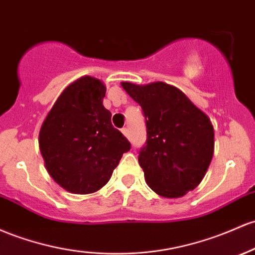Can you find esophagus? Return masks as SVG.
Segmentation results:
<instances>
[{"instance_id": "obj_1", "label": "esophagus", "mask_w": 255, "mask_h": 255, "mask_svg": "<svg viewBox=\"0 0 255 255\" xmlns=\"http://www.w3.org/2000/svg\"><path fill=\"white\" fill-rule=\"evenodd\" d=\"M122 133L126 138H129V130H128L127 128H122Z\"/></svg>"}]
</instances>
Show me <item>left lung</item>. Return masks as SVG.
<instances>
[{"mask_svg": "<svg viewBox=\"0 0 255 255\" xmlns=\"http://www.w3.org/2000/svg\"><path fill=\"white\" fill-rule=\"evenodd\" d=\"M121 85L145 116L147 138L138 159L147 185L167 198L194 190L213 157L214 129L209 117L174 86Z\"/></svg>", "mask_w": 255, "mask_h": 255, "instance_id": "1", "label": "left lung"}]
</instances>
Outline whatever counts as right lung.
Masks as SVG:
<instances>
[{
	"label": "right lung",
	"mask_w": 255,
	"mask_h": 255,
	"mask_svg": "<svg viewBox=\"0 0 255 255\" xmlns=\"http://www.w3.org/2000/svg\"><path fill=\"white\" fill-rule=\"evenodd\" d=\"M106 87L83 76L63 91L42 123L38 144L44 166L72 194L96 192L110 180L130 142L103 105Z\"/></svg>",
	"instance_id": "right-lung-1"
}]
</instances>
